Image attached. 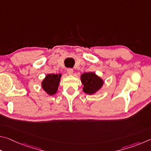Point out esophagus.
Wrapping results in <instances>:
<instances>
[{
	"label": "esophagus",
	"instance_id": "obj_1",
	"mask_svg": "<svg viewBox=\"0 0 151 151\" xmlns=\"http://www.w3.org/2000/svg\"><path fill=\"white\" fill-rule=\"evenodd\" d=\"M67 74L68 75H72L73 74V70L72 68H68L67 69Z\"/></svg>",
	"mask_w": 151,
	"mask_h": 151
}]
</instances>
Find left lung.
I'll use <instances>...</instances> for the list:
<instances>
[{
	"label": "left lung",
	"instance_id": "1",
	"mask_svg": "<svg viewBox=\"0 0 151 151\" xmlns=\"http://www.w3.org/2000/svg\"><path fill=\"white\" fill-rule=\"evenodd\" d=\"M81 81L83 85V91L90 95L96 93L104 85L103 79L93 72L82 74Z\"/></svg>",
	"mask_w": 151,
	"mask_h": 151
}]
</instances>
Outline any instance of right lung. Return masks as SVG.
I'll return each mask as SVG.
<instances>
[{
    "label": "right lung",
    "mask_w": 151,
    "mask_h": 151,
    "mask_svg": "<svg viewBox=\"0 0 151 151\" xmlns=\"http://www.w3.org/2000/svg\"><path fill=\"white\" fill-rule=\"evenodd\" d=\"M61 74H48L41 82V86L43 91L48 95H54L57 93L59 86Z\"/></svg>",
    "instance_id": "obj_1"
}]
</instances>
